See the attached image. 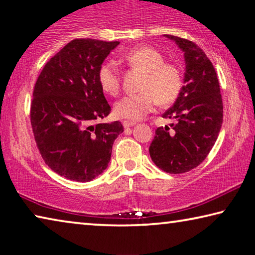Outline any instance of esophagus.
Segmentation results:
<instances>
[{"label": "esophagus", "mask_w": 255, "mask_h": 255, "mask_svg": "<svg viewBox=\"0 0 255 255\" xmlns=\"http://www.w3.org/2000/svg\"><path fill=\"white\" fill-rule=\"evenodd\" d=\"M123 125H124V127H125V128H129V127L135 126V125H136V122H129V120H126V122H124V123H123Z\"/></svg>", "instance_id": "34e87169"}]
</instances>
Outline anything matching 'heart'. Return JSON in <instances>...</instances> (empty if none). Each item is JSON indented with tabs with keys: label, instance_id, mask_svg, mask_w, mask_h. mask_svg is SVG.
Returning a JSON list of instances; mask_svg holds the SVG:
<instances>
[{
	"label": "heart",
	"instance_id": "obj_1",
	"mask_svg": "<svg viewBox=\"0 0 255 255\" xmlns=\"http://www.w3.org/2000/svg\"><path fill=\"white\" fill-rule=\"evenodd\" d=\"M119 60L141 71L143 76L140 92L127 94L116 102L114 112L118 118L138 120L152 111L157 101L169 105L179 97L183 86L182 73L175 64L164 62L161 51L148 46L133 47L120 55ZM98 81L106 93L118 94L122 77L114 60H107L99 67Z\"/></svg>",
	"mask_w": 255,
	"mask_h": 255
}]
</instances>
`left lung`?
Here are the masks:
<instances>
[{"label": "left lung", "instance_id": "left-lung-1", "mask_svg": "<svg viewBox=\"0 0 255 255\" xmlns=\"http://www.w3.org/2000/svg\"><path fill=\"white\" fill-rule=\"evenodd\" d=\"M183 51L184 85L174 105L162 115L173 119L158 127L149 146L155 165L166 173L195 169L213 148L223 124V100L217 74L209 58L195 42L164 34Z\"/></svg>", "mask_w": 255, "mask_h": 255}]
</instances>
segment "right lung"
Returning <instances> with one entry per match:
<instances>
[{"label": "right lung", "instance_id": "add662e5", "mask_svg": "<svg viewBox=\"0 0 255 255\" xmlns=\"http://www.w3.org/2000/svg\"><path fill=\"white\" fill-rule=\"evenodd\" d=\"M119 41L74 39L53 56L33 89L30 120L41 157L64 178L88 182L107 169L120 122L110 114L98 70Z\"/></svg>", "mask_w": 255, "mask_h": 255}]
</instances>
